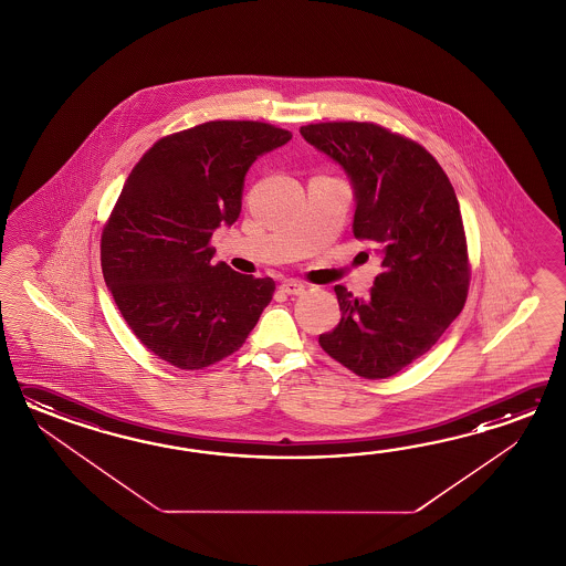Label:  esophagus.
<instances>
[{"mask_svg":"<svg viewBox=\"0 0 566 566\" xmlns=\"http://www.w3.org/2000/svg\"><path fill=\"white\" fill-rule=\"evenodd\" d=\"M281 291H283V293H287V295H301V293L305 291V285H303L301 281H293V279H289V281H283V283H281Z\"/></svg>","mask_w":566,"mask_h":566,"instance_id":"1","label":"esophagus"}]
</instances>
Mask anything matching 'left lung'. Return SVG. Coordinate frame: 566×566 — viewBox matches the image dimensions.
I'll use <instances>...</instances> for the list:
<instances>
[{
	"instance_id": "1",
	"label": "left lung",
	"mask_w": 566,
	"mask_h": 566,
	"mask_svg": "<svg viewBox=\"0 0 566 566\" xmlns=\"http://www.w3.org/2000/svg\"><path fill=\"white\" fill-rule=\"evenodd\" d=\"M301 135L346 169L356 193L354 237L382 254L366 300L336 285L342 319L319 346L361 378L395 376L433 348L468 300L458 196L422 145L376 123H310Z\"/></svg>"
}]
</instances>
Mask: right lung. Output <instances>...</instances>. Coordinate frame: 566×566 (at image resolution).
<instances>
[{
  "label": "right lung",
  "mask_w": 566,
  "mask_h": 566,
  "mask_svg": "<svg viewBox=\"0 0 566 566\" xmlns=\"http://www.w3.org/2000/svg\"><path fill=\"white\" fill-rule=\"evenodd\" d=\"M291 133L261 120H208L171 133L135 164L101 234V266L135 337L180 370L241 348L275 281L212 265L210 239L241 214L254 159Z\"/></svg>",
  "instance_id": "1"
}]
</instances>
